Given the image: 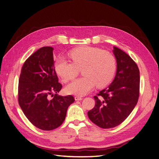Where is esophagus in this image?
<instances>
[{"label":"esophagus","instance_id":"1","mask_svg":"<svg viewBox=\"0 0 159 159\" xmlns=\"http://www.w3.org/2000/svg\"><path fill=\"white\" fill-rule=\"evenodd\" d=\"M74 98H75V101H81V99H82V98L80 97V96H75Z\"/></svg>","mask_w":159,"mask_h":159}]
</instances>
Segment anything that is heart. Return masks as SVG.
I'll use <instances>...</instances> for the list:
<instances>
[{"instance_id": "heart-1", "label": "heart", "mask_w": 159, "mask_h": 159, "mask_svg": "<svg viewBox=\"0 0 159 159\" xmlns=\"http://www.w3.org/2000/svg\"><path fill=\"white\" fill-rule=\"evenodd\" d=\"M71 60L59 56L55 62V70L64 83L74 79L81 70L83 77L75 80L66 88V92L84 95L96 85L103 88L112 80L116 61L111 53L98 48L83 46L68 53Z\"/></svg>"}]
</instances>
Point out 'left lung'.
<instances>
[{
    "instance_id": "obj_1",
    "label": "left lung",
    "mask_w": 159,
    "mask_h": 159,
    "mask_svg": "<svg viewBox=\"0 0 159 159\" xmlns=\"http://www.w3.org/2000/svg\"><path fill=\"white\" fill-rule=\"evenodd\" d=\"M117 72L113 82L94 96L95 107L88 112L89 119L101 128L109 129L123 123L136 106L139 96L140 73L137 65L125 52L113 47Z\"/></svg>"
}]
</instances>
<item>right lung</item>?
Here are the masks:
<instances>
[{
  "label": "right lung",
  "mask_w": 159,
  "mask_h": 159,
  "mask_svg": "<svg viewBox=\"0 0 159 159\" xmlns=\"http://www.w3.org/2000/svg\"><path fill=\"white\" fill-rule=\"evenodd\" d=\"M52 47H42L24 64L18 81V103L37 128L51 131L64 121L72 95L57 94L62 85L55 71ZM52 97V99L50 98Z\"/></svg>",
  "instance_id": "1"
}]
</instances>
